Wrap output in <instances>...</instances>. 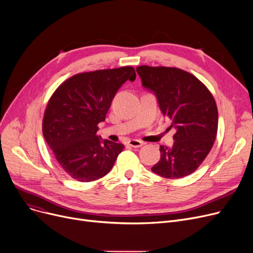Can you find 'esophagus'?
Segmentation results:
<instances>
[{
  "instance_id": "1",
  "label": "esophagus",
  "mask_w": 253,
  "mask_h": 253,
  "mask_svg": "<svg viewBox=\"0 0 253 253\" xmlns=\"http://www.w3.org/2000/svg\"><path fill=\"white\" fill-rule=\"evenodd\" d=\"M128 144L132 148H140L141 145L144 144V142L141 140H138V139H131L128 141Z\"/></svg>"
}]
</instances>
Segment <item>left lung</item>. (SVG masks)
I'll return each mask as SVG.
<instances>
[{
    "label": "left lung",
    "mask_w": 253,
    "mask_h": 253,
    "mask_svg": "<svg viewBox=\"0 0 253 253\" xmlns=\"http://www.w3.org/2000/svg\"><path fill=\"white\" fill-rule=\"evenodd\" d=\"M142 85L152 90L162 113L176 129L172 148L160 145L161 158L152 171L165 178L187 176L211 151L218 126L217 106L208 88L194 75L177 68L140 65Z\"/></svg>",
    "instance_id": "8db88e82"
}]
</instances>
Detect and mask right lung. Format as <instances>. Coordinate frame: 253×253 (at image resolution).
Returning <instances> with one entry per match:
<instances>
[{"instance_id":"right-lung-1","label":"right lung","mask_w":253,"mask_h":253,"mask_svg":"<svg viewBox=\"0 0 253 253\" xmlns=\"http://www.w3.org/2000/svg\"><path fill=\"white\" fill-rule=\"evenodd\" d=\"M135 78L132 66L77 74L48 100L43 135L59 166L74 179L96 180L113 168L124 144L101 143L98 124L105 120L118 89Z\"/></svg>"}]
</instances>
